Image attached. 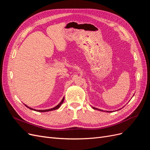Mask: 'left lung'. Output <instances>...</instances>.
Here are the masks:
<instances>
[{"label":"left lung","instance_id":"8db88e82","mask_svg":"<svg viewBox=\"0 0 150 150\" xmlns=\"http://www.w3.org/2000/svg\"><path fill=\"white\" fill-rule=\"evenodd\" d=\"M94 110H99V111H103V110H99V109H98V108H94V107H92ZM106 112H109V111H106Z\"/></svg>","mask_w":150,"mask_h":150}]
</instances>
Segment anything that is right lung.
Returning <instances> with one entry per match:
<instances>
[{
  "label": "right lung",
  "instance_id": "1",
  "mask_svg": "<svg viewBox=\"0 0 150 150\" xmlns=\"http://www.w3.org/2000/svg\"><path fill=\"white\" fill-rule=\"evenodd\" d=\"M64 98H62V101H61L59 103L56 107H54V108H51V109H48V110H35V109L31 108H30V107L26 105V104H25V106L27 108H29L30 110H34V111H38V112H47V111H52V110H57V109H58V108H59V107L61 106V104H62V103L64 102Z\"/></svg>",
  "mask_w": 150,
  "mask_h": 150
}]
</instances>
